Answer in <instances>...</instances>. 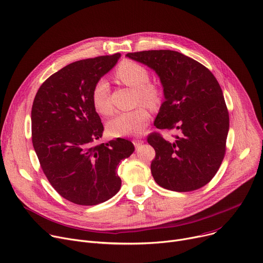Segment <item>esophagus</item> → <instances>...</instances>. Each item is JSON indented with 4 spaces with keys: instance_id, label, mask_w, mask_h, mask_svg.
I'll return each instance as SVG.
<instances>
[{
    "instance_id": "obj_1",
    "label": "esophagus",
    "mask_w": 263,
    "mask_h": 263,
    "mask_svg": "<svg viewBox=\"0 0 263 263\" xmlns=\"http://www.w3.org/2000/svg\"><path fill=\"white\" fill-rule=\"evenodd\" d=\"M133 144H134L135 148H138L139 146L144 144V141H143V139H134V141H133Z\"/></svg>"
}]
</instances>
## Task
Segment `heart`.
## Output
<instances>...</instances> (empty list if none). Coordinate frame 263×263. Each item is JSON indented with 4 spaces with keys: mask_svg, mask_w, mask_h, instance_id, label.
Segmentation results:
<instances>
[{
    "mask_svg": "<svg viewBox=\"0 0 263 263\" xmlns=\"http://www.w3.org/2000/svg\"><path fill=\"white\" fill-rule=\"evenodd\" d=\"M116 79L136 90V103L155 109L161 104L163 92L161 87L150 82L148 69L142 64L131 60L120 62L114 73ZM92 104L100 115H110L113 112L110 102V86L107 80L99 79L94 84L91 93ZM150 120V113L145 107L132 111L121 112L108 121L107 130L112 136H131L141 134Z\"/></svg>",
    "mask_w": 263,
    "mask_h": 263,
    "instance_id": "heart-1",
    "label": "heart"
}]
</instances>
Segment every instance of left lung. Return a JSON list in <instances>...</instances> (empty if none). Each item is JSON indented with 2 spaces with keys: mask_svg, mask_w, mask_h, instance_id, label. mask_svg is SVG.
<instances>
[{
  "mask_svg": "<svg viewBox=\"0 0 263 263\" xmlns=\"http://www.w3.org/2000/svg\"><path fill=\"white\" fill-rule=\"evenodd\" d=\"M159 75L164 87L154 126L178 130L171 141L151 133L155 150L151 173L161 187L179 192L197 190L212 181L226 151L230 116L221 86L200 62L179 51L160 49L129 52Z\"/></svg>",
  "mask_w": 263,
  "mask_h": 263,
  "instance_id": "8db88e82",
  "label": "left lung"
}]
</instances>
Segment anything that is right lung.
<instances>
[{
    "label": "right lung",
    "mask_w": 263,
    "mask_h": 263,
    "mask_svg": "<svg viewBox=\"0 0 263 263\" xmlns=\"http://www.w3.org/2000/svg\"><path fill=\"white\" fill-rule=\"evenodd\" d=\"M119 57L117 52L68 64L48 77L33 99L31 139L41 168L58 194L78 205L115 196L121 186L118 165L134 151L125 138L96 144L103 126L92 89Z\"/></svg>",
    "instance_id": "add662e5"
}]
</instances>
